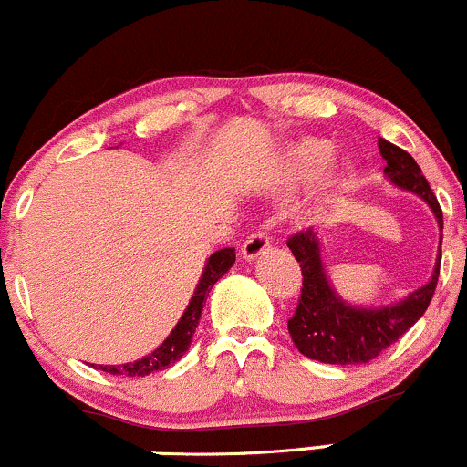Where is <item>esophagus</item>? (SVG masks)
<instances>
[{
    "instance_id": "34e87169",
    "label": "esophagus",
    "mask_w": 467,
    "mask_h": 467,
    "mask_svg": "<svg viewBox=\"0 0 467 467\" xmlns=\"http://www.w3.org/2000/svg\"><path fill=\"white\" fill-rule=\"evenodd\" d=\"M271 246V235H268L266 232H262V229H257V232H254L249 235V238L244 240L243 244V257L246 262L255 260L257 255H262L265 251Z\"/></svg>"
}]
</instances>
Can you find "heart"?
Returning a JSON list of instances; mask_svg holds the SVG:
<instances>
[{"instance_id": "b5f03b06", "label": "heart", "mask_w": 467, "mask_h": 467, "mask_svg": "<svg viewBox=\"0 0 467 467\" xmlns=\"http://www.w3.org/2000/svg\"><path fill=\"white\" fill-rule=\"evenodd\" d=\"M332 157V148L326 141H304L295 148V168L301 174H315L327 166Z\"/></svg>"}]
</instances>
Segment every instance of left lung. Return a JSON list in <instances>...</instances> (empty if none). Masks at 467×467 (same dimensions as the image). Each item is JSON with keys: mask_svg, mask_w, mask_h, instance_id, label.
<instances>
[{"mask_svg": "<svg viewBox=\"0 0 467 467\" xmlns=\"http://www.w3.org/2000/svg\"><path fill=\"white\" fill-rule=\"evenodd\" d=\"M378 146H380V155L387 159V177L398 188L413 192L429 202L437 223H440V229H443L440 201L432 194L418 161L407 150L387 140L378 141ZM286 244L297 257L301 275H304L297 310L288 319V332L301 354L327 365H363L380 356L424 315L432 295H435L437 279H440L441 249L435 262V271L426 286L410 293L407 299L396 306L378 310L356 308V306L338 299L327 284L321 265L319 240L312 229L293 234Z\"/></svg>", "mask_w": 467, "mask_h": 467, "instance_id": "obj_1", "label": "left lung"}]
</instances>
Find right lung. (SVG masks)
Masks as SVG:
<instances>
[{
    "instance_id": "right-lung-1",
    "label": "right lung",
    "mask_w": 467,
    "mask_h": 467,
    "mask_svg": "<svg viewBox=\"0 0 467 467\" xmlns=\"http://www.w3.org/2000/svg\"><path fill=\"white\" fill-rule=\"evenodd\" d=\"M234 262H235V251L232 249V246H229V249L216 251V254L210 255L205 271H202V277L199 279V286H196V290H194V297L190 299V306L185 308L183 317H181L177 326H174V330L170 332V337L161 345H159L155 352L144 356V358L135 360V363L98 365L96 369H102V371H107V374H113V376L135 378V376H148V374H152V371L166 369V367L177 363L181 356L188 352L192 337H194L196 326H199L202 306H205L207 295H210L212 286L224 275V273L229 271V268H232Z\"/></svg>"
}]
</instances>
